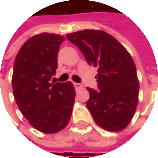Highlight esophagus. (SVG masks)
Instances as JSON below:
<instances>
[{"label":"esophagus","mask_w":158,"mask_h":158,"mask_svg":"<svg viewBox=\"0 0 158 158\" xmlns=\"http://www.w3.org/2000/svg\"><path fill=\"white\" fill-rule=\"evenodd\" d=\"M73 85H74V88H75L76 90L81 89V88L83 87L82 85H81V84H79V83H74V84H73Z\"/></svg>","instance_id":"1"}]
</instances>
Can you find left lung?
<instances>
[{"label": "left lung", "mask_w": 158, "mask_h": 158, "mask_svg": "<svg viewBox=\"0 0 158 158\" xmlns=\"http://www.w3.org/2000/svg\"><path fill=\"white\" fill-rule=\"evenodd\" d=\"M79 47L89 65L97 68L98 89L87 87L86 106L97 125L117 132L132 119L139 96V80L132 56L114 37L102 31L85 29L67 35Z\"/></svg>", "instance_id": "left-lung-1"}]
</instances>
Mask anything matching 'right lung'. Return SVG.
Returning a JSON list of instances; mask_svg holds the SVG:
<instances>
[{"label":"right lung","mask_w":158,"mask_h":158,"mask_svg":"<svg viewBox=\"0 0 158 158\" xmlns=\"http://www.w3.org/2000/svg\"><path fill=\"white\" fill-rule=\"evenodd\" d=\"M64 37L42 33L23 45L16 56L12 89L17 105L31 125L45 134L59 132L69 123L75 98L70 81L51 83Z\"/></svg>","instance_id":"1"}]
</instances>
